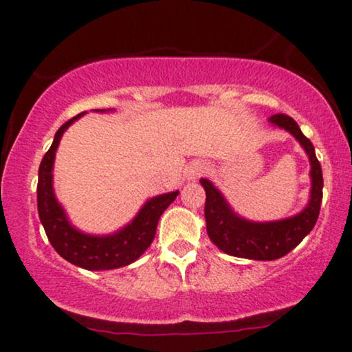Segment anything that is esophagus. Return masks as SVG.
I'll use <instances>...</instances> for the list:
<instances>
[{"label": "esophagus", "mask_w": 352, "mask_h": 352, "mask_svg": "<svg viewBox=\"0 0 352 352\" xmlns=\"http://www.w3.org/2000/svg\"><path fill=\"white\" fill-rule=\"evenodd\" d=\"M203 172H205V165L200 162H193L190 164L187 170H185V177H187L188 180H197L198 177L203 175Z\"/></svg>", "instance_id": "1"}]
</instances>
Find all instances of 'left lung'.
Returning <instances> with one entry per match:
<instances>
[{
    "mask_svg": "<svg viewBox=\"0 0 352 352\" xmlns=\"http://www.w3.org/2000/svg\"><path fill=\"white\" fill-rule=\"evenodd\" d=\"M269 121L274 126L289 131L302 144L310 159V201L298 214L278 221H248L231 210L221 192L210 180H200L206 192L205 219L210 239L223 252L243 259L274 261L289 254L315 228L323 200V173L310 139L305 138L294 118L287 114H274Z\"/></svg>",
    "mask_w": 352,
    "mask_h": 352,
    "instance_id": "obj_1",
    "label": "left lung"
}]
</instances>
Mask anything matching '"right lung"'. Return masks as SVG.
<instances>
[{
	"instance_id": "obj_1",
	"label": "right lung",
	"mask_w": 352,
	"mask_h": 352,
	"mask_svg": "<svg viewBox=\"0 0 352 352\" xmlns=\"http://www.w3.org/2000/svg\"><path fill=\"white\" fill-rule=\"evenodd\" d=\"M100 111H104V109H100ZM82 114H85V111L72 118L58 128L52 146L42 159L39 167V182H37V211H39L41 223L44 226L45 234H47L49 243L70 264L87 270L124 267L131 262L138 261L141 254H144L154 241L160 214L175 200L179 190L151 198L149 201L144 203V206L139 210L133 221L114 234L93 236L75 230L67 218L60 203L55 198L52 187V168L55 151H57L62 134Z\"/></svg>"
}]
</instances>
